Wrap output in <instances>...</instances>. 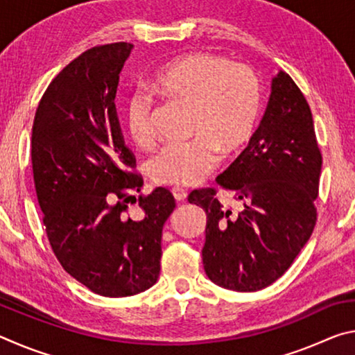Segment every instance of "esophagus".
Returning <instances> with one entry per match:
<instances>
[{
  "instance_id": "1",
  "label": "esophagus",
  "mask_w": 355,
  "mask_h": 355,
  "mask_svg": "<svg viewBox=\"0 0 355 355\" xmlns=\"http://www.w3.org/2000/svg\"><path fill=\"white\" fill-rule=\"evenodd\" d=\"M172 194H173V197H175L177 202H184L186 200V196H188L183 188H173L172 189Z\"/></svg>"
}]
</instances>
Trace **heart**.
<instances>
[{"label":"heart","mask_w":355,"mask_h":355,"mask_svg":"<svg viewBox=\"0 0 355 355\" xmlns=\"http://www.w3.org/2000/svg\"><path fill=\"white\" fill-rule=\"evenodd\" d=\"M148 89L192 107L189 141L166 144L148 163L156 183L194 186L216 163L218 152L235 153L254 133L260 112V83L255 71L207 51L189 53L156 71ZM153 101L133 94L123 107L127 130L137 146L153 142Z\"/></svg>","instance_id":"1"}]
</instances>
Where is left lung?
<instances>
[{"instance_id": "8db88e82", "label": "left lung", "mask_w": 355, "mask_h": 355, "mask_svg": "<svg viewBox=\"0 0 355 355\" xmlns=\"http://www.w3.org/2000/svg\"><path fill=\"white\" fill-rule=\"evenodd\" d=\"M321 164L310 106L280 70L249 146L216 178L238 208L222 205L213 188L188 197L207 213L202 260L209 280L257 291L285 274L316 224Z\"/></svg>"}]
</instances>
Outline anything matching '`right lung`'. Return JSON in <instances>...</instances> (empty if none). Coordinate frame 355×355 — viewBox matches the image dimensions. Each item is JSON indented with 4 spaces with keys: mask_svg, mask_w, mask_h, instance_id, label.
I'll return each mask as SVG.
<instances>
[{
    "mask_svg": "<svg viewBox=\"0 0 355 355\" xmlns=\"http://www.w3.org/2000/svg\"><path fill=\"white\" fill-rule=\"evenodd\" d=\"M133 45L94 46L50 83L35 111L31 159L48 241L71 277L106 297L133 296L158 280L169 189L136 199L142 177L116 111L119 75ZM143 209L139 220L128 203Z\"/></svg>",
    "mask_w": 355,
    "mask_h": 355,
    "instance_id": "add662e5",
    "label": "right lung"
}]
</instances>
